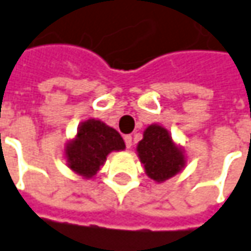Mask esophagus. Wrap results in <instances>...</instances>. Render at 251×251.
Segmentation results:
<instances>
[{
    "label": "esophagus",
    "instance_id": "34e87169",
    "mask_svg": "<svg viewBox=\"0 0 251 251\" xmlns=\"http://www.w3.org/2000/svg\"><path fill=\"white\" fill-rule=\"evenodd\" d=\"M124 140H125L126 148L129 150V148L132 147V136H130V134H126L125 137H124Z\"/></svg>",
    "mask_w": 251,
    "mask_h": 251
}]
</instances>
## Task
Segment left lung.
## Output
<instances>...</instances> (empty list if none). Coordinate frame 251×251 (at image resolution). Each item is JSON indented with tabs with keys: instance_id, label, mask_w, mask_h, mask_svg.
I'll use <instances>...</instances> for the list:
<instances>
[{
	"instance_id": "left-lung-1",
	"label": "left lung",
	"mask_w": 251,
	"mask_h": 251,
	"mask_svg": "<svg viewBox=\"0 0 251 251\" xmlns=\"http://www.w3.org/2000/svg\"><path fill=\"white\" fill-rule=\"evenodd\" d=\"M137 152L147 175L155 181H165L177 175L185 162L181 150L173 144L168 130L158 125L146 129Z\"/></svg>"
}]
</instances>
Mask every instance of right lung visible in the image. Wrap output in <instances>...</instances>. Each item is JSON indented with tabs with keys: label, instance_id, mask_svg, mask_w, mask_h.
<instances>
[{
	"label": "right lung",
	"instance_id": "1",
	"mask_svg": "<svg viewBox=\"0 0 251 251\" xmlns=\"http://www.w3.org/2000/svg\"><path fill=\"white\" fill-rule=\"evenodd\" d=\"M125 148L124 139L115 129L101 121L89 119L79 126L76 137L67 146L68 166L78 175L92 177L111 151Z\"/></svg>",
	"mask_w": 251,
	"mask_h": 251
}]
</instances>
